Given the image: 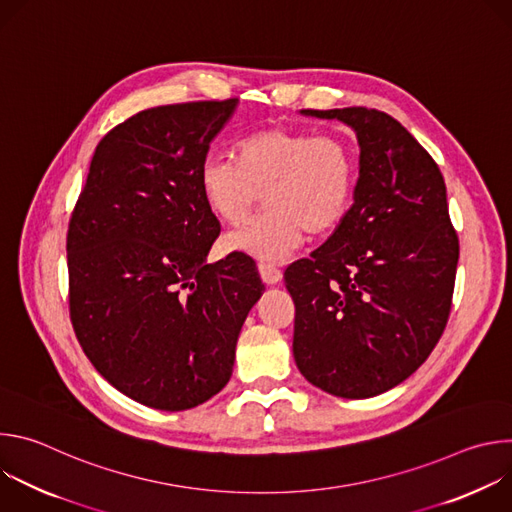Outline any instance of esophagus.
I'll return each mask as SVG.
<instances>
[{
	"label": "esophagus",
	"instance_id": "esophagus-1",
	"mask_svg": "<svg viewBox=\"0 0 512 512\" xmlns=\"http://www.w3.org/2000/svg\"><path fill=\"white\" fill-rule=\"evenodd\" d=\"M257 267H259V275H261V279H263L267 285H275V283H279V281H281V271H279V267H277V265L267 263V261H261Z\"/></svg>",
	"mask_w": 512,
	"mask_h": 512
}]
</instances>
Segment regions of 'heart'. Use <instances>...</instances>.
I'll return each mask as SVG.
<instances>
[{"label": "heart", "mask_w": 512, "mask_h": 512, "mask_svg": "<svg viewBox=\"0 0 512 512\" xmlns=\"http://www.w3.org/2000/svg\"><path fill=\"white\" fill-rule=\"evenodd\" d=\"M358 180L356 150L340 133L267 127L243 137L237 156H208L198 186L210 212L239 225L265 194L267 212L225 237L229 251L263 261L294 253L306 237L336 229L350 210Z\"/></svg>", "instance_id": "b5f03b06"}]
</instances>
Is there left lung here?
Wrapping results in <instances>:
<instances>
[{
    "label": "left lung",
    "mask_w": 512,
    "mask_h": 512,
    "mask_svg": "<svg viewBox=\"0 0 512 512\" xmlns=\"http://www.w3.org/2000/svg\"><path fill=\"white\" fill-rule=\"evenodd\" d=\"M304 113L356 131L360 176L334 235L283 273L294 358L322 391L367 399L413 375L442 338L458 233L440 168L397 119L367 107Z\"/></svg>",
    "instance_id": "1"
}]
</instances>
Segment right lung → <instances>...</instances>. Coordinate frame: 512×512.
I'll list each match as a JSON object with an SVG mask.
<instances>
[{
	"mask_svg": "<svg viewBox=\"0 0 512 512\" xmlns=\"http://www.w3.org/2000/svg\"><path fill=\"white\" fill-rule=\"evenodd\" d=\"M235 107L162 105L115 125L68 221L77 340L117 391L154 409L196 407L229 383L241 326L265 289L245 253L204 261L221 223L198 168Z\"/></svg>",
	"mask_w": 512,
	"mask_h": 512,
	"instance_id": "add662e5",
	"label": "right lung"
}]
</instances>
